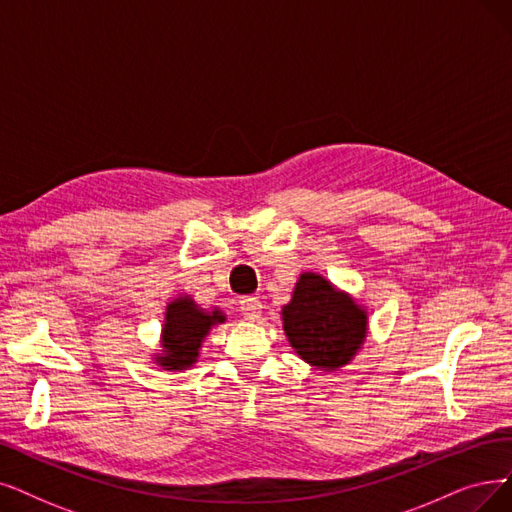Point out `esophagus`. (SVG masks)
<instances>
[{
  "label": "esophagus",
  "mask_w": 512,
  "mask_h": 512,
  "mask_svg": "<svg viewBox=\"0 0 512 512\" xmlns=\"http://www.w3.org/2000/svg\"><path fill=\"white\" fill-rule=\"evenodd\" d=\"M239 311H241V315H243L245 319L256 321V319L260 317V313H262V302H260L258 298H254V296H245V298L239 302Z\"/></svg>",
  "instance_id": "34e87169"
}]
</instances>
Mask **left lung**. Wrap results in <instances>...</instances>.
<instances>
[{
    "mask_svg": "<svg viewBox=\"0 0 512 512\" xmlns=\"http://www.w3.org/2000/svg\"><path fill=\"white\" fill-rule=\"evenodd\" d=\"M281 319L298 357L325 372L349 363L367 336L363 306L317 273L300 275Z\"/></svg>",
    "mask_w": 512,
    "mask_h": 512,
    "instance_id": "1",
    "label": "left lung"
}]
</instances>
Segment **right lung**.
<instances>
[{"instance_id": "obj_1", "label": "right lung", "mask_w": 512, "mask_h": 512, "mask_svg": "<svg viewBox=\"0 0 512 512\" xmlns=\"http://www.w3.org/2000/svg\"><path fill=\"white\" fill-rule=\"evenodd\" d=\"M224 313L203 311L191 296L174 298L166 309V321L161 327V353L155 355V363L163 370H187L197 357L201 342L210 334L216 323H224Z\"/></svg>"}]
</instances>
